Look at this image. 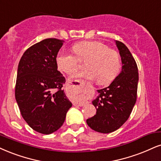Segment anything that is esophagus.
<instances>
[{"label": "esophagus", "instance_id": "34e87169", "mask_svg": "<svg viewBox=\"0 0 161 161\" xmlns=\"http://www.w3.org/2000/svg\"><path fill=\"white\" fill-rule=\"evenodd\" d=\"M75 106H78V107H82L83 105H84V104H77V103H74Z\"/></svg>", "mask_w": 161, "mask_h": 161}]
</instances>
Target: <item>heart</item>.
Wrapping results in <instances>:
<instances>
[{
	"label": "heart",
	"mask_w": 161,
	"mask_h": 161,
	"mask_svg": "<svg viewBox=\"0 0 161 161\" xmlns=\"http://www.w3.org/2000/svg\"><path fill=\"white\" fill-rule=\"evenodd\" d=\"M75 56L65 51L57 53V68L65 74H71L78 69L79 62H85V70L72 77L94 80L101 85L110 84L116 78L121 69L120 56L116 51L100 42H81L72 47Z\"/></svg>",
	"instance_id": "heart-1"
}]
</instances>
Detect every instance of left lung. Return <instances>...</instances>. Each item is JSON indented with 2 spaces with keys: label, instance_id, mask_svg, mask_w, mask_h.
<instances>
[{
  "label": "left lung",
  "instance_id": "8db88e82",
  "mask_svg": "<svg viewBox=\"0 0 161 161\" xmlns=\"http://www.w3.org/2000/svg\"><path fill=\"white\" fill-rule=\"evenodd\" d=\"M122 67L119 75L110 86L97 90L92 101L96 114L86 119L89 127L97 132L108 134L119 129L128 120L136 101L139 80L135 59L127 46L116 41Z\"/></svg>",
  "mask_w": 161,
  "mask_h": 161
}]
</instances>
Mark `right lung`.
<instances>
[{
    "mask_svg": "<svg viewBox=\"0 0 161 161\" xmlns=\"http://www.w3.org/2000/svg\"><path fill=\"white\" fill-rule=\"evenodd\" d=\"M63 42L51 38L32 45L18 66L15 95L20 112L31 128L43 134L58 130L72 106L62 90L65 79L56 62Z\"/></svg>",
    "mask_w": 161,
    "mask_h": 161,
    "instance_id": "add662e5",
    "label": "right lung"
}]
</instances>
